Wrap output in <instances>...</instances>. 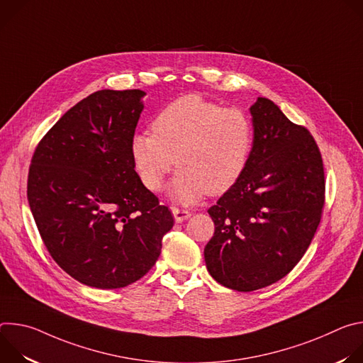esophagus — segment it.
<instances>
[{
    "label": "esophagus",
    "mask_w": 363,
    "mask_h": 363,
    "mask_svg": "<svg viewBox=\"0 0 363 363\" xmlns=\"http://www.w3.org/2000/svg\"><path fill=\"white\" fill-rule=\"evenodd\" d=\"M172 214H174V218L177 223H182L191 217V213L188 210H179V208H177V206H174L172 208Z\"/></svg>",
    "instance_id": "esophagus-1"
}]
</instances>
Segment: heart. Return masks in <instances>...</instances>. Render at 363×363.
I'll list each match as a JSON object with an SVG mask.
<instances>
[{"mask_svg": "<svg viewBox=\"0 0 363 363\" xmlns=\"http://www.w3.org/2000/svg\"><path fill=\"white\" fill-rule=\"evenodd\" d=\"M152 133H136L130 155L142 184L160 191L175 164L171 195L185 203L205 192H227L247 168L254 132L237 108H223L201 94L178 97L155 115Z\"/></svg>", "mask_w": 363, "mask_h": 363, "instance_id": "obj_1", "label": "heart"}]
</instances>
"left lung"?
Wrapping results in <instances>:
<instances>
[{"instance_id":"8db88e82","label":"left lung","mask_w":363,"mask_h":363,"mask_svg":"<svg viewBox=\"0 0 363 363\" xmlns=\"http://www.w3.org/2000/svg\"><path fill=\"white\" fill-rule=\"evenodd\" d=\"M254 142L240 179L208 210L205 264L220 284L252 291L287 276L312 242L325 206V168L308 129L266 97L251 106Z\"/></svg>"}]
</instances>
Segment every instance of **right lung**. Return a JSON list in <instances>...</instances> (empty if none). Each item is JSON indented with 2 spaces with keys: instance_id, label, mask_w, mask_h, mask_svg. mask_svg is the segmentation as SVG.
Listing matches in <instances>:
<instances>
[{
  "instance_id": "1",
  "label": "right lung",
  "mask_w": 363,
  "mask_h": 363,
  "mask_svg": "<svg viewBox=\"0 0 363 363\" xmlns=\"http://www.w3.org/2000/svg\"><path fill=\"white\" fill-rule=\"evenodd\" d=\"M143 94L91 93L41 138L31 158L27 198L40 237L53 260L90 287L121 289L142 279L174 227L132 161Z\"/></svg>"
}]
</instances>
